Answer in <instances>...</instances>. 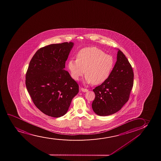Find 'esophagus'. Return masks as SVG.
I'll return each mask as SVG.
<instances>
[{
    "instance_id": "34e87169",
    "label": "esophagus",
    "mask_w": 161,
    "mask_h": 161,
    "mask_svg": "<svg viewBox=\"0 0 161 161\" xmlns=\"http://www.w3.org/2000/svg\"><path fill=\"white\" fill-rule=\"evenodd\" d=\"M81 90L83 91V92H86L88 91V90H87V89H84L83 87H81Z\"/></svg>"
}]
</instances>
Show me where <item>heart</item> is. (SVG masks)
Masks as SVG:
<instances>
[{
  "instance_id": "obj_1",
  "label": "heart",
  "mask_w": 161,
  "mask_h": 161,
  "mask_svg": "<svg viewBox=\"0 0 161 161\" xmlns=\"http://www.w3.org/2000/svg\"><path fill=\"white\" fill-rule=\"evenodd\" d=\"M114 66V59L109 54L96 47L82 48L77 54V59H71L68 63L72 77L78 80L85 76V81L98 85L106 81Z\"/></svg>"
}]
</instances>
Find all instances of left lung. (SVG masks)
Listing matches in <instances>:
<instances>
[{
    "instance_id": "8db88e82",
    "label": "left lung",
    "mask_w": 161,
    "mask_h": 161,
    "mask_svg": "<svg viewBox=\"0 0 161 161\" xmlns=\"http://www.w3.org/2000/svg\"><path fill=\"white\" fill-rule=\"evenodd\" d=\"M134 72L124 53L118 50L117 61L108 79L93 90L95 98L92 108L105 116L120 110L128 102L134 85Z\"/></svg>"
}]
</instances>
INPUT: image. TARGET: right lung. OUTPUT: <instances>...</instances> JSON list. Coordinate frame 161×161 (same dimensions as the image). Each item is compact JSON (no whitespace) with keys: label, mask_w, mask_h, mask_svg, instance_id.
I'll return each instance as SVG.
<instances>
[{"label":"right lung","mask_w":161,"mask_h":161,"mask_svg":"<svg viewBox=\"0 0 161 161\" xmlns=\"http://www.w3.org/2000/svg\"><path fill=\"white\" fill-rule=\"evenodd\" d=\"M73 46L72 42H64L39 48L27 69V91L36 107L48 116L65 114L79 92L77 83L64 69Z\"/></svg>","instance_id":"1"}]
</instances>
